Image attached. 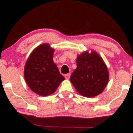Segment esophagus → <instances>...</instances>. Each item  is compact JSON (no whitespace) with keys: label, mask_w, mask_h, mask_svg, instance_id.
I'll return each instance as SVG.
<instances>
[{"label":"esophagus","mask_w":133,"mask_h":133,"mask_svg":"<svg viewBox=\"0 0 133 133\" xmlns=\"http://www.w3.org/2000/svg\"><path fill=\"white\" fill-rule=\"evenodd\" d=\"M65 79H68L70 78V73H68V74H66V75H65Z\"/></svg>","instance_id":"obj_1"}]
</instances>
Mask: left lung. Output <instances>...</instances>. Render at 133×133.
Masks as SVG:
<instances>
[{"label":"left lung","mask_w":133,"mask_h":133,"mask_svg":"<svg viewBox=\"0 0 133 133\" xmlns=\"http://www.w3.org/2000/svg\"><path fill=\"white\" fill-rule=\"evenodd\" d=\"M77 68L70 80L82 96L92 97L104 91L109 75L105 64L96 52H83L76 59Z\"/></svg>","instance_id":"obj_1"}]
</instances>
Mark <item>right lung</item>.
Listing matches in <instances>:
<instances>
[{"label":"right lung","mask_w":133,"mask_h":133,"mask_svg":"<svg viewBox=\"0 0 133 133\" xmlns=\"http://www.w3.org/2000/svg\"><path fill=\"white\" fill-rule=\"evenodd\" d=\"M54 51L49 44L39 45L29 55L24 67L28 86L41 96L52 94L65 79L53 61Z\"/></svg>","instance_id":"right-lung-1"}]
</instances>
